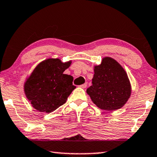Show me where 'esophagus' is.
<instances>
[{"label":"esophagus","instance_id":"obj_1","mask_svg":"<svg viewBox=\"0 0 157 157\" xmlns=\"http://www.w3.org/2000/svg\"><path fill=\"white\" fill-rule=\"evenodd\" d=\"M86 86H87V83H83V84H82V85H81V86H79V87H81V88H86Z\"/></svg>","mask_w":157,"mask_h":157}]
</instances>
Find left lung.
Instances as JSON below:
<instances>
[{
	"label": "left lung",
	"mask_w": 157,
	"mask_h": 157,
	"mask_svg": "<svg viewBox=\"0 0 157 157\" xmlns=\"http://www.w3.org/2000/svg\"><path fill=\"white\" fill-rule=\"evenodd\" d=\"M93 85L86 90L95 105L104 110L121 108L131 95V84L123 67L114 59L105 56L94 66Z\"/></svg>",
	"instance_id": "1"
}]
</instances>
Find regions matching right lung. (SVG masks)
<instances>
[{"label":"right lung","instance_id":"obj_1","mask_svg":"<svg viewBox=\"0 0 157 157\" xmlns=\"http://www.w3.org/2000/svg\"><path fill=\"white\" fill-rule=\"evenodd\" d=\"M71 61L49 58L35 68L24 83V92L32 106L41 113H52L64 104L76 88L73 76L63 71Z\"/></svg>","mask_w":157,"mask_h":157}]
</instances>
